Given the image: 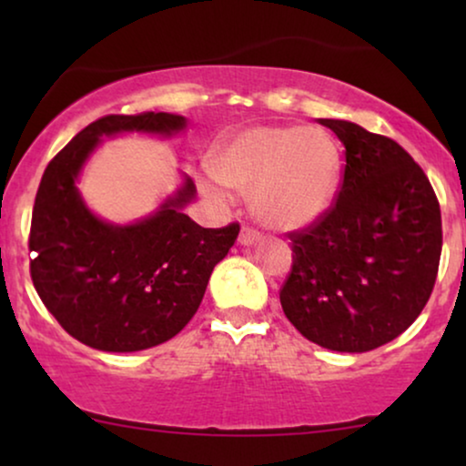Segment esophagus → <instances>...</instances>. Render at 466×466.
I'll list each match as a JSON object with an SVG mask.
<instances>
[{
  "mask_svg": "<svg viewBox=\"0 0 466 466\" xmlns=\"http://www.w3.org/2000/svg\"><path fill=\"white\" fill-rule=\"evenodd\" d=\"M258 239H260V235L254 231V228L241 227V231H239V244L241 246H252V244H257Z\"/></svg>",
  "mask_w": 466,
  "mask_h": 466,
  "instance_id": "obj_1",
  "label": "esophagus"
}]
</instances>
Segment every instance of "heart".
Listing matches in <instances>:
<instances>
[{
  "instance_id": "b5f03b06",
  "label": "heart",
  "mask_w": 466,
  "mask_h": 466,
  "mask_svg": "<svg viewBox=\"0 0 466 466\" xmlns=\"http://www.w3.org/2000/svg\"><path fill=\"white\" fill-rule=\"evenodd\" d=\"M222 187L250 195L252 214L271 228H299L327 212L339 177V152L320 127L257 125L209 158ZM208 193L216 195L212 184Z\"/></svg>"
}]
</instances>
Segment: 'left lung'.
<instances>
[{
    "label": "left lung",
    "instance_id": "obj_1",
    "mask_svg": "<svg viewBox=\"0 0 466 466\" xmlns=\"http://www.w3.org/2000/svg\"><path fill=\"white\" fill-rule=\"evenodd\" d=\"M346 148L337 201L290 233L279 303L305 339L369 352L420 316L437 279L441 209L422 167L394 139L320 118Z\"/></svg>",
    "mask_w": 466,
    "mask_h": 466
}]
</instances>
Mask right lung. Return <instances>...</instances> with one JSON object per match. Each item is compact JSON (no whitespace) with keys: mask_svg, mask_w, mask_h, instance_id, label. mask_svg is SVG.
Here are the masks:
<instances>
[{"mask_svg":"<svg viewBox=\"0 0 466 466\" xmlns=\"http://www.w3.org/2000/svg\"><path fill=\"white\" fill-rule=\"evenodd\" d=\"M184 129L187 118L177 114H110L85 127L44 171L31 216V279L56 322L88 348L137 352L176 337L238 239V222L203 228L182 212L197 195L188 176L155 214L131 225L95 216L78 193L76 182L101 137Z\"/></svg>","mask_w":466,"mask_h":466,"instance_id":"1","label":"right lung"}]
</instances>
